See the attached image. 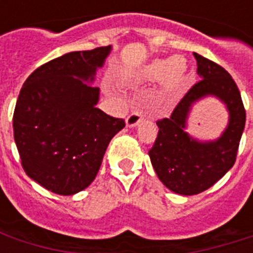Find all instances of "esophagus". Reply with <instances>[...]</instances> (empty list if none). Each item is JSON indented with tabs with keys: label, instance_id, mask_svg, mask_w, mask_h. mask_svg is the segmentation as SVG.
Wrapping results in <instances>:
<instances>
[{
	"label": "esophagus",
	"instance_id": "esophagus-1",
	"mask_svg": "<svg viewBox=\"0 0 253 253\" xmlns=\"http://www.w3.org/2000/svg\"><path fill=\"white\" fill-rule=\"evenodd\" d=\"M142 119H143V115H142V112H141V111H139V110L132 111L131 114L127 116L126 126L127 127H135L138 123H139V122L142 121Z\"/></svg>",
	"mask_w": 253,
	"mask_h": 253
}]
</instances>
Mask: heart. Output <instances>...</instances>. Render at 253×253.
Segmentation results:
<instances>
[{
  "instance_id": "1",
  "label": "heart",
  "mask_w": 253,
  "mask_h": 253,
  "mask_svg": "<svg viewBox=\"0 0 253 253\" xmlns=\"http://www.w3.org/2000/svg\"><path fill=\"white\" fill-rule=\"evenodd\" d=\"M188 66L184 58L173 57L156 59L145 66L142 76L148 81H160L164 78V85L168 90H176L184 84Z\"/></svg>"
}]
</instances>
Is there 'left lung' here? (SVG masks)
Here are the masks:
<instances>
[{
  "mask_svg": "<svg viewBox=\"0 0 253 253\" xmlns=\"http://www.w3.org/2000/svg\"><path fill=\"white\" fill-rule=\"evenodd\" d=\"M202 78L176 105L169 118L157 121L159 134L149 150L150 161L167 188L180 195H196L214 186L234 165L245 126V110L237 85L222 66L194 52ZM214 95L227 105L229 122L221 137L198 141L185 131L192 104Z\"/></svg>",
  "mask_w": 253,
  "mask_h": 253,
  "instance_id": "8db88e82",
  "label": "left lung"
}]
</instances>
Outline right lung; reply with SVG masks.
I'll return each mask as SVG.
<instances>
[{
    "mask_svg": "<svg viewBox=\"0 0 253 253\" xmlns=\"http://www.w3.org/2000/svg\"><path fill=\"white\" fill-rule=\"evenodd\" d=\"M111 46L73 51L38 67L20 90L14 142L25 173L58 195H74L94 180L105 150L125 121L96 104V70Z\"/></svg>",
    "mask_w": 253,
    "mask_h": 253,
    "instance_id": "right-lung-1",
    "label": "right lung"
}]
</instances>
